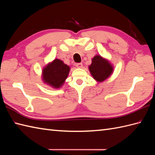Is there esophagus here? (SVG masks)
Instances as JSON below:
<instances>
[{
    "label": "esophagus",
    "mask_w": 155,
    "mask_h": 155,
    "mask_svg": "<svg viewBox=\"0 0 155 155\" xmlns=\"http://www.w3.org/2000/svg\"><path fill=\"white\" fill-rule=\"evenodd\" d=\"M75 66L77 68H82V67H83V64H82V63H76Z\"/></svg>",
    "instance_id": "obj_1"
}]
</instances>
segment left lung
Segmentation results:
<instances>
[{
	"instance_id": "left-lung-1",
	"label": "left lung",
	"mask_w": 155,
	"mask_h": 155,
	"mask_svg": "<svg viewBox=\"0 0 155 155\" xmlns=\"http://www.w3.org/2000/svg\"><path fill=\"white\" fill-rule=\"evenodd\" d=\"M89 71L95 80L103 82L110 77L113 68L108 61L99 55H97L92 59V63L89 66Z\"/></svg>"
}]
</instances>
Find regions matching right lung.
<instances>
[{"label":"right lung","instance_id":"right-lung-1","mask_svg":"<svg viewBox=\"0 0 155 155\" xmlns=\"http://www.w3.org/2000/svg\"><path fill=\"white\" fill-rule=\"evenodd\" d=\"M70 67L59 59H55L42 71L44 82L54 88L61 87L67 78Z\"/></svg>","mask_w":155,"mask_h":155}]
</instances>
